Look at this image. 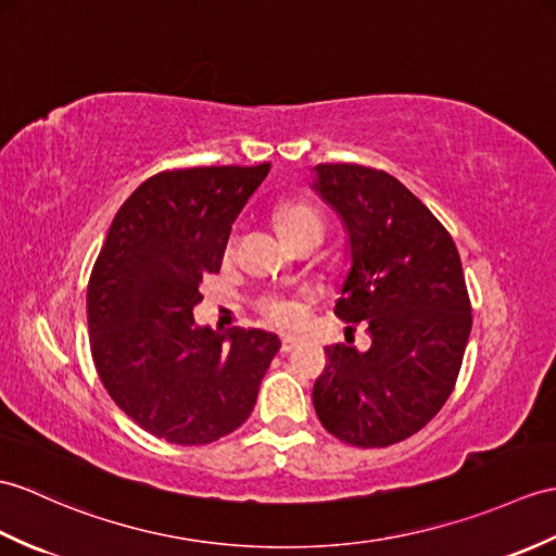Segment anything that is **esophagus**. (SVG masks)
<instances>
[{"instance_id": "1", "label": "esophagus", "mask_w": 556, "mask_h": 556, "mask_svg": "<svg viewBox=\"0 0 556 556\" xmlns=\"http://www.w3.org/2000/svg\"><path fill=\"white\" fill-rule=\"evenodd\" d=\"M301 345V339H295V337H283L281 339V351L283 353H291L293 348H299Z\"/></svg>"}]
</instances>
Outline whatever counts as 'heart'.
<instances>
[{
	"mask_svg": "<svg viewBox=\"0 0 556 556\" xmlns=\"http://www.w3.org/2000/svg\"><path fill=\"white\" fill-rule=\"evenodd\" d=\"M277 229L281 239L293 235V231L301 229H317L321 231V217L315 208L303 203H293V205H283V208L277 211ZM263 313L277 321L281 327H293L299 325L303 317V307L299 301H289V299H277V295H269V299L261 301Z\"/></svg>",
	"mask_w": 556,
	"mask_h": 556,
	"instance_id": "obj_1",
	"label": "heart"
}]
</instances>
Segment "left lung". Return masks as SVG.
<instances>
[{"label": "left lung", "mask_w": 556, "mask_h": 556, "mask_svg": "<svg viewBox=\"0 0 556 556\" xmlns=\"http://www.w3.org/2000/svg\"><path fill=\"white\" fill-rule=\"evenodd\" d=\"M319 199L339 215L351 267L333 313L365 321L371 345H327L313 389L321 426L357 447L405 441L455 389L471 303L447 229L403 182L353 163L313 167Z\"/></svg>", "instance_id": "left-lung-1"}]
</instances>
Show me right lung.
Segmentation results:
<instances>
[{
  "instance_id": "right-lung-1",
  "label": "right lung",
  "mask_w": 556,
  "mask_h": 556,
  "mask_svg": "<svg viewBox=\"0 0 556 556\" xmlns=\"http://www.w3.org/2000/svg\"><path fill=\"white\" fill-rule=\"evenodd\" d=\"M269 163L159 173L115 213L89 277L87 325L103 389L175 445H205L249 419L281 348L277 333L199 327L193 305L219 273L231 225Z\"/></svg>"
}]
</instances>
